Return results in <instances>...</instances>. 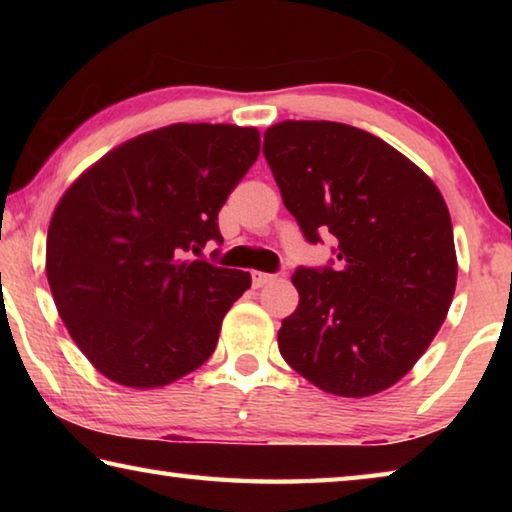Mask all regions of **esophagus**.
Segmentation results:
<instances>
[{
    "mask_svg": "<svg viewBox=\"0 0 512 512\" xmlns=\"http://www.w3.org/2000/svg\"><path fill=\"white\" fill-rule=\"evenodd\" d=\"M273 277H275V275H271V273L253 271V284H255V287H264V284H268V282H273Z\"/></svg>",
    "mask_w": 512,
    "mask_h": 512,
    "instance_id": "34e87169",
    "label": "esophagus"
}]
</instances>
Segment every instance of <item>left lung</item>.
Masks as SVG:
<instances>
[{"mask_svg": "<svg viewBox=\"0 0 512 512\" xmlns=\"http://www.w3.org/2000/svg\"><path fill=\"white\" fill-rule=\"evenodd\" d=\"M264 155L309 244L334 235L336 266H298V309L282 320L284 361L341 397L400 381L429 348L456 289L443 194L379 137L336 121H280Z\"/></svg>", "mask_w": 512, "mask_h": 512, "instance_id": "8db88e82", "label": "left lung"}]
</instances>
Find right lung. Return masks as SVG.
<instances>
[{
	"mask_svg": "<svg viewBox=\"0 0 512 512\" xmlns=\"http://www.w3.org/2000/svg\"><path fill=\"white\" fill-rule=\"evenodd\" d=\"M259 155L257 128L173 124L103 155L60 198L47 280L74 343L101 375L155 388L212 357L250 273L192 259Z\"/></svg>",
	"mask_w": 512,
	"mask_h": 512,
	"instance_id": "right-lung-1",
	"label": "right lung"
}]
</instances>
